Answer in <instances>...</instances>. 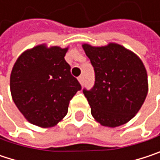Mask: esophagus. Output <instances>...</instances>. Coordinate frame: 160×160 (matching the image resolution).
<instances>
[{
	"instance_id": "obj_1",
	"label": "esophagus",
	"mask_w": 160,
	"mask_h": 160,
	"mask_svg": "<svg viewBox=\"0 0 160 160\" xmlns=\"http://www.w3.org/2000/svg\"><path fill=\"white\" fill-rule=\"evenodd\" d=\"M78 80H79V82L80 83V85H83V77L82 76H80L78 78Z\"/></svg>"
}]
</instances>
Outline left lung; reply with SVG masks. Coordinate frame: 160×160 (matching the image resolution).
I'll list each match as a JSON object with an SVG mask.
<instances>
[{
  "instance_id": "1",
  "label": "left lung",
  "mask_w": 160,
  "mask_h": 160,
  "mask_svg": "<svg viewBox=\"0 0 160 160\" xmlns=\"http://www.w3.org/2000/svg\"><path fill=\"white\" fill-rule=\"evenodd\" d=\"M95 72L92 90H83L93 118L115 128L130 121L142 108L148 92L143 61L131 50L109 42L105 46L83 43Z\"/></svg>"
}]
</instances>
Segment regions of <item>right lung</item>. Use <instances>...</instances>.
Listing matches in <instances>:
<instances>
[{"label":"right lung","instance_id":"obj_1","mask_svg":"<svg viewBox=\"0 0 160 160\" xmlns=\"http://www.w3.org/2000/svg\"><path fill=\"white\" fill-rule=\"evenodd\" d=\"M68 50L46 43L23 52L13 67L10 90L16 108L31 124L51 128L68 114L71 98L81 86L70 73Z\"/></svg>","mask_w":160,"mask_h":160}]
</instances>
